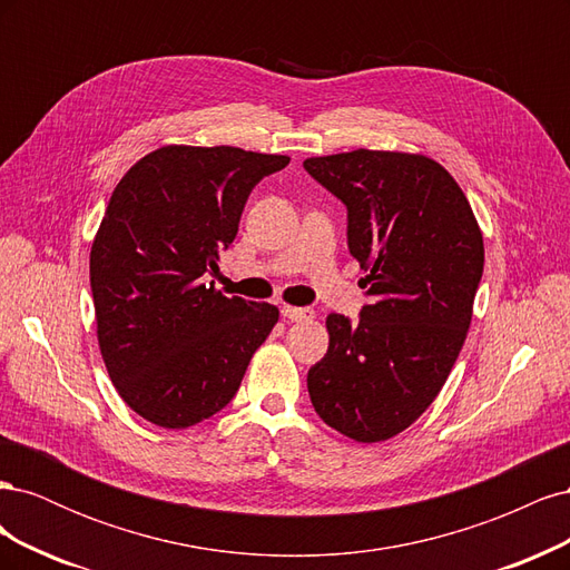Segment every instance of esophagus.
Masks as SVG:
<instances>
[{
    "instance_id": "1",
    "label": "esophagus",
    "mask_w": 570,
    "mask_h": 570,
    "mask_svg": "<svg viewBox=\"0 0 570 570\" xmlns=\"http://www.w3.org/2000/svg\"><path fill=\"white\" fill-rule=\"evenodd\" d=\"M281 314L289 321H297V323L316 318V312H314V308H308V306H283Z\"/></svg>"
}]
</instances>
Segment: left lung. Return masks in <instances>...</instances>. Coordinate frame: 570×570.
I'll list each match as a JSON object with an SVG mask.
<instances>
[{
  "label": "left lung",
  "instance_id": "1",
  "mask_svg": "<svg viewBox=\"0 0 570 570\" xmlns=\"http://www.w3.org/2000/svg\"><path fill=\"white\" fill-rule=\"evenodd\" d=\"M304 168L347 206L350 252L371 304L325 318L327 354L306 375L323 423L354 442L400 435L433 404L473 318L485 264L459 183L425 154L354 149Z\"/></svg>",
  "mask_w": 570,
  "mask_h": 570
}]
</instances>
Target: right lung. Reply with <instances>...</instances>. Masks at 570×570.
<instances>
[{
  "instance_id": "1",
  "label": "right lung",
  "mask_w": 570,
  "mask_h": 570,
  "mask_svg": "<svg viewBox=\"0 0 570 570\" xmlns=\"http://www.w3.org/2000/svg\"><path fill=\"white\" fill-rule=\"evenodd\" d=\"M289 164L239 147L166 145L120 178L90 252L97 340L118 394L159 428L226 406L278 323L266 302L226 297L218 271L254 185Z\"/></svg>"
}]
</instances>
